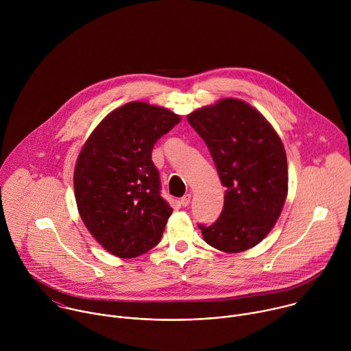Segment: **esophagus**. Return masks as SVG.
<instances>
[{
    "instance_id": "34e87169",
    "label": "esophagus",
    "mask_w": 351,
    "mask_h": 351,
    "mask_svg": "<svg viewBox=\"0 0 351 351\" xmlns=\"http://www.w3.org/2000/svg\"><path fill=\"white\" fill-rule=\"evenodd\" d=\"M190 198H191L190 194H184V195L180 198V204H182L183 207H187V206L190 204Z\"/></svg>"
}]
</instances>
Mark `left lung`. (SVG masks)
I'll return each mask as SVG.
<instances>
[{"label": "left lung", "mask_w": 351, "mask_h": 351, "mask_svg": "<svg viewBox=\"0 0 351 351\" xmlns=\"http://www.w3.org/2000/svg\"><path fill=\"white\" fill-rule=\"evenodd\" d=\"M187 121L206 141L226 187L218 221L198 228L219 252H245L271 232L283 210L289 183L283 143L264 115L239 98L198 108Z\"/></svg>", "instance_id": "1"}]
</instances>
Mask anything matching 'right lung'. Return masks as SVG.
Instances as JSON below:
<instances>
[{
    "mask_svg": "<svg viewBox=\"0 0 351 351\" xmlns=\"http://www.w3.org/2000/svg\"><path fill=\"white\" fill-rule=\"evenodd\" d=\"M180 117L144 101L110 112L83 144L73 173L79 215L108 253L134 258L157 245L172 208L160 194L153 147Z\"/></svg>",
    "mask_w": 351,
    "mask_h": 351,
    "instance_id": "add662e5",
    "label": "right lung"
}]
</instances>
